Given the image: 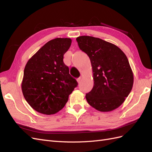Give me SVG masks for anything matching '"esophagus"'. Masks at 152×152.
I'll return each mask as SVG.
<instances>
[{
  "label": "esophagus",
  "mask_w": 152,
  "mask_h": 152,
  "mask_svg": "<svg viewBox=\"0 0 152 152\" xmlns=\"http://www.w3.org/2000/svg\"><path fill=\"white\" fill-rule=\"evenodd\" d=\"M82 77H80L79 78H78L77 79V82L79 84H80V82H81V81H82Z\"/></svg>",
  "instance_id": "esophagus-1"
}]
</instances>
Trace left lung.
I'll use <instances>...</instances> for the list:
<instances>
[{"label": "left lung", "instance_id": "8db88e82", "mask_svg": "<svg viewBox=\"0 0 152 152\" xmlns=\"http://www.w3.org/2000/svg\"><path fill=\"white\" fill-rule=\"evenodd\" d=\"M79 47L90 58L94 86L86 94L88 103L100 112H110L124 103L134 77L128 59L117 45L99 38L80 36Z\"/></svg>", "mask_w": 152, "mask_h": 152}]
</instances>
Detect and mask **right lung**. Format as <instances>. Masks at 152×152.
I'll list each match as a JSON object with an SVG mask.
<instances>
[{
    "label": "right lung",
    "mask_w": 152,
    "mask_h": 152,
    "mask_svg": "<svg viewBox=\"0 0 152 152\" xmlns=\"http://www.w3.org/2000/svg\"><path fill=\"white\" fill-rule=\"evenodd\" d=\"M71 43L70 38L53 39L27 62L21 89L27 103L37 112L45 115L58 112L77 86L63 62Z\"/></svg>",
    "instance_id": "1"
}]
</instances>
